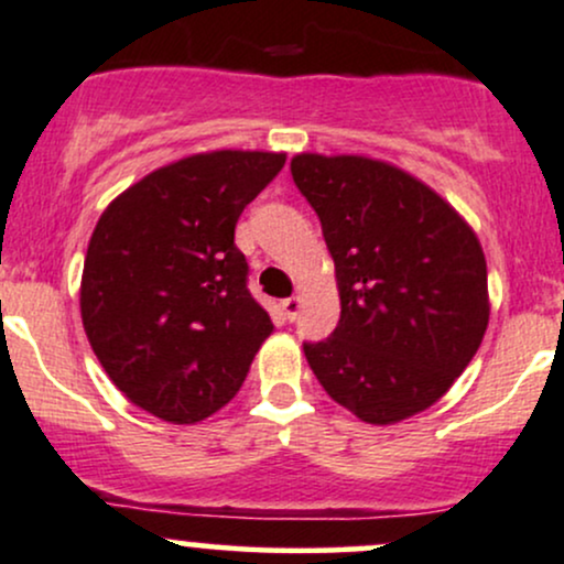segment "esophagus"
<instances>
[{"label":"esophagus","mask_w":564,"mask_h":564,"mask_svg":"<svg viewBox=\"0 0 564 564\" xmlns=\"http://www.w3.org/2000/svg\"><path fill=\"white\" fill-rule=\"evenodd\" d=\"M282 312H284V319L295 322V316H299V312H301V299H299V295H293V299H284L282 301Z\"/></svg>","instance_id":"34e87169"}]
</instances>
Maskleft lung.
Segmentation results:
<instances>
[{
	"label": "left lung",
	"instance_id": "8db88e82",
	"mask_svg": "<svg viewBox=\"0 0 564 564\" xmlns=\"http://www.w3.org/2000/svg\"><path fill=\"white\" fill-rule=\"evenodd\" d=\"M290 173L319 215L340 295L330 338L303 344L316 381L378 426L432 408L487 330V265L477 234L394 164L299 154Z\"/></svg>",
	"mask_w": 564,
	"mask_h": 564
}]
</instances>
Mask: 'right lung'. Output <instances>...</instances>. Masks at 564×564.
Instances as JSON below:
<instances>
[{"instance_id":"1","label":"right lung","mask_w":564,"mask_h":564,"mask_svg":"<svg viewBox=\"0 0 564 564\" xmlns=\"http://www.w3.org/2000/svg\"><path fill=\"white\" fill-rule=\"evenodd\" d=\"M284 154L210 151L154 170L106 207L82 271V325L122 394L170 423H197L242 386L269 338L234 245L245 207Z\"/></svg>"}]
</instances>
